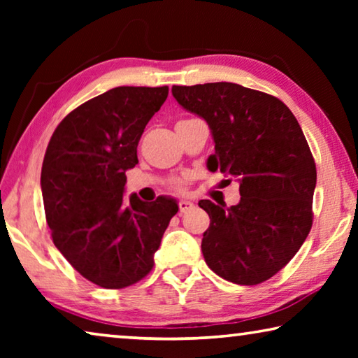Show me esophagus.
Listing matches in <instances>:
<instances>
[{
	"label": "esophagus",
	"mask_w": 358,
	"mask_h": 358,
	"mask_svg": "<svg viewBox=\"0 0 358 358\" xmlns=\"http://www.w3.org/2000/svg\"><path fill=\"white\" fill-rule=\"evenodd\" d=\"M194 207V203L189 201H180L178 202V208H180V213H185V211L191 210Z\"/></svg>",
	"instance_id": "esophagus-1"
}]
</instances>
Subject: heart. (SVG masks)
<instances>
[{
  "mask_svg": "<svg viewBox=\"0 0 358 358\" xmlns=\"http://www.w3.org/2000/svg\"><path fill=\"white\" fill-rule=\"evenodd\" d=\"M185 187V180H175L173 181V189L175 191H181Z\"/></svg>",
  "mask_w": 358,
  "mask_h": 358,
  "instance_id": "obj_1",
  "label": "heart"
}]
</instances>
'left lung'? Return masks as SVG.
<instances>
[{
	"mask_svg": "<svg viewBox=\"0 0 358 358\" xmlns=\"http://www.w3.org/2000/svg\"><path fill=\"white\" fill-rule=\"evenodd\" d=\"M181 107L207 121L215 141L211 172L240 181V202L199 207L210 216L205 262L230 282L254 286L289 264L313 226L316 162L289 107L237 83L172 87Z\"/></svg>",
	"mask_w": 358,
	"mask_h": 358,
	"instance_id": "left-lung-1",
	"label": "left lung"
}]
</instances>
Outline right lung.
Wrapping results in <instances>:
<instances>
[{
    "instance_id": "add662e5",
    "label": "right lung",
    "mask_w": 358,
    "mask_h": 358,
    "mask_svg": "<svg viewBox=\"0 0 358 358\" xmlns=\"http://www.w3.org/2000/svg\"><path fill=\"white\" fill-rule=\"evenodd\" d=\"M167 94L169 87L112 88L66 115L48 142L41 187L52 240L96 286L123 289L143 280L178 211L169 197H123L142 132Z\"/></svg>"
}]
</instances>
